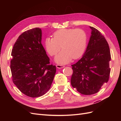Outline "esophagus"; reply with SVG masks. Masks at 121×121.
Masks as SVG:
<instances>
[{"label":"esophagus","mask_w":121,"mask_h":121,"mask_svg":"<svg viewBox=\"0 0 121 121\" xmlns=\"http://www.w3.org/2000/svg\"><path fill=\"white\" fill-rule=\"evenodd\" d=\"M56 68L58 69H62V68H65L64 65H56Z\"/></svg>","instance_id":"34e87169"}]
</instances>
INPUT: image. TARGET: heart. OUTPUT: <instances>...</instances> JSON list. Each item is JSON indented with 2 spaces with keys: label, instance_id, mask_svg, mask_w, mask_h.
Segmentation results:
<instances>
[{
  "label": "heart",
  "instance_id": "obj_1",
  "mask_svg": "<svg viewBox=\"0 0 121 121\" xmlns=\"http://www.w3.org/2000/svg\"><path fill=\"white\" fill-rule=\"evenodd\" d=\"M87 35L80 29H61L55 32L53 38L47 37L45 47L51 56L56 55L55 61L60 64H66L72 60L81 57L86 48Z\"/></svg>",
  "mask_w": 121,
  "mask_h": 121
}]
</instances>
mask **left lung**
I'll return each instance as SVG.
<instances>
[{"instance_id": "left-lung-1", "label": "left lung", "mask_w": 121, "mask_h": 121, "mask_svg": "<svg viewBox=\"0 0 121 121\" xmlns=\"http://www.w3.org/2000/svg\"><path fill=\"white\" fill-rule=\"evenodd\" d=\"M90 28L91 36L85 52L77 63L72 65L71 85L84 95L98 92L108 82L110 74L111 56L108 42L96 29Z\"/></svg>"}]
</instances>
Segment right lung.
<instances>
[{
  "mask_svg": "<svg viewBox=\"0 0 121 121\" xmlns=\"http://www.w3.org/2000/svg\"><path fill=\"white\" fill-rule=\"evenodd\" d=\"M39 28L25 31L13 47L10 69L13 81L21 92L31 97L42 96L49 90L56 73V65L41 44Z\"/></svg>",
  "mask_w": 121,
  "mask_h": 121,
  "instance_id": "right-lung-1",
  "label": "right lung"
}]
</instances>
